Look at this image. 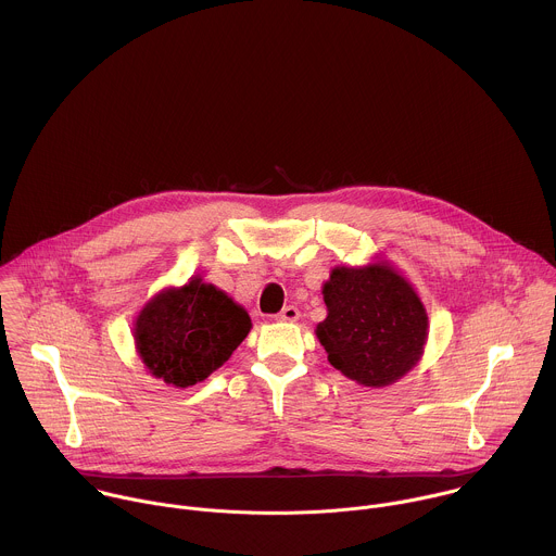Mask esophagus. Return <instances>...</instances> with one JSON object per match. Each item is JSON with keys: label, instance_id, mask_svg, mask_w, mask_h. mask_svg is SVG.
Masks as SVG:
<instances>
[{"label": "esophagus", "instance_id": "esophagus-1", "mask_svg": "<svg viewBox=\"0 0 556 556\" xmlns=\"http://www.w3.org/2000/svg\"><path fill=\"white\" fill-rule=\"evenodd\" d=\"M276 318H278V320H285V323H293V320L300 318V311H298L295 306H285V308L280 311V315Z\"/></svg>", "mask_w": 556, "mask_h": 556}]
</instances>
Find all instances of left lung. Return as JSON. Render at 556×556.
Here are the masks:
<instances>
[{
  "label": "left lung",
  "mask_w": 556,
  "mask_h": 556,
  "mask_svg": "<svg viewBox=\"0 0 556 556\" xmlns=\"http://www.w3.org/2000/svg\"><path fill=\"white\" fill-rule=\"evenodd\" d=\"M327 317L315 329L329 364L364 388H388L421 359L428 315L390 261L338 265L323 285Z\"/></svg>",
  "instance_id": "left-lung-1"
}]
</instances>
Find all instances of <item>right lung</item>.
<instances>
[{"label": "right lung", "instance_id": "add662e5", "mask_svg": "<svg viewBox=\"0 0 556 556\" xmlns=\"http://www.w3.org/2000/svg\"><path fill=\"white\" fill-rule=\"evenodd\" d=\"M252 320L225 291L192 276L156 293L135 318V349L152 377L190 388L218 370L248 336Z\"/></svg>", "mask_w": 556, "mask_h": 556}]
</instances>
